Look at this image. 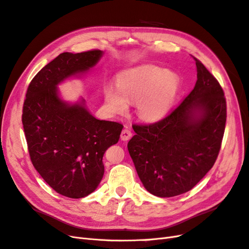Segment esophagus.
Returning <instances> with one entry per match:
<instances>
[{
    "instance_id": "34e87169",
    "label": "esophagus",
    "mask_w": 249,
    "mask_h": 249,
    "mask_svg": "<svg viewBox=\"0 0 249 249\" xmlns=\"http://www.w3.org/2000/svg\"><path fill=\"white\" fill-rule=\"evenodd\" d=\"M131 137H132V132L130 129H127V127L124 129L122 134H120V139L124 141H127L129 139H131Z\"/></svg>"
}]
</instances>
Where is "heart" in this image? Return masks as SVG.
<instances>
[{
	"instance_id": "b5f03b06",
	"label": "heart",
	"mask_w": 249,
	"mask_h": 249,
	"mask_svg": "<svg viewBox=\"0 0 249 249\" xmlns=\"http://www.w3.org/2000/svg\"><path fill=\"white\" fill-rule=\"evenodd\" d=\"M179 86L177 74L154 65L124 71L117 77V87H104L105 104L114 114H123L135 102L137 114L145 120L162 117L175 101Z\"/></svg>"
}]
</instances>
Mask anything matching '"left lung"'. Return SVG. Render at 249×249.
<instances>
[{"mask_svg":"<svg viewBox=\"0 0 249 249\" xmlns=\"http://www.w3.org/2000/svg\"><path fill=\"white\" fill-rule=\"evenodd\" d=\"M193 59L197 81L192 91L159 122L133 124L136 135L127 143L143 186L159 197L191 190L213 167L221 147L227 122L223 89Z\"/></svg>","mask_w":249,"mask_h":249,"instance_id":"left-lung-1","label":"left lung"}]
</instances>
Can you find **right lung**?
Instances as JSON below:
<instances>
[{
	"label": "right lung",
	"mask_w": 249,
	"mask_h": 249,
	"mask_svg": "<svg viewBox=\"0 0 249 249\" xmlns=\"http://www.w3.org/2000/svg\"><path fill=\"white\" fill-rule=\"evenodd\" d=\"M102 55L100 50L60 54L32 79L22 107L33 166L50 187L70 198L85 197L96 189L105 171L104 154L118 142L124 127L96 119L84 101L69 105L58 95L60 82L87 71Z\"/></svg>",
	"instance_id": "obj_1"
}]
</instances>
